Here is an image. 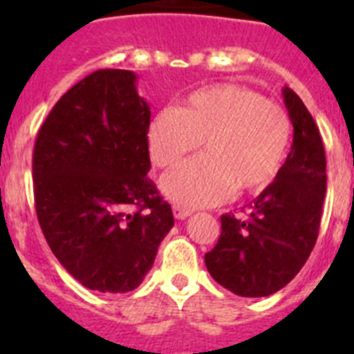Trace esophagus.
<instances>
[{"mask_svg": "<svg viewBox=\"0 0 354 354\" xmlns=\"http://www.w3.org/2000/svg\"><path fill=\"white\" fill-rule=\"evenodd\" d=\"M192 212H193L192 209L184 207V205L180 204H174V214L177 220H186L187 216H192Z\"/></svg>", "mask_w": 354, "mask_h": 354, "instance_id": "1", "label": "esophagus"}]
</instances>
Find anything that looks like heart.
<instances>
[{
    "label": "heart",
    "instance_id": "b5f03b06",
    "mask_svg": "<svg viewBox=\"0 0 354 354\" xmlns=\"http://www.w3.org/2000/svg\"><path fill=\"white\" fill-rule=\"evenodd\" d=\"M292 126L282 106L239 84H216L187 95L183 108H165L147 129L152 161L179 165L204 142V156L161 180L162 193L184 207L216 205L234 192L255 195L277 179Z\"/></svg>",
    "mask_w": 354,
    "mask_h": 354
}]
</instances>
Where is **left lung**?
<instances>
[{"instance_id":"obj_1","label":"left lung","mask_w":354,"mask_h":354,"mask_svg":"<svg viewBox=\"0 0 354 354\" xmlns=\"http://www.w3.org/2000/svg\"><path fill=\"white\" fill-rule=\"evenodd\" d=\"M294 136L282 170L248 205L246 218L221 216V234L205 266L216 282L243 298H262L286 287L310 257L317 241L326 156L306 106L282 90Z\"/></svg>"}]
</instances>
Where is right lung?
Returning a JSON list of instances; mask_svg holds the SVG:
<instances>
[{
    "label": "right lung",
    "instance_id": "add662e5",
    "mask_svg": "<svg viewBox=\"0 0 354 354\" xmlns=\"http://www.w3.org/2000/svg\"><path fill=\"white\" fill-rule=\"evenodd\" d=\"M150 108L136 74L101 68L60 97L33 149V192L44 237L81 286L129 292L174 227L149 179Z\"/></svg>",
    "mask_w": 354,
    "mask_h": 354
}]
</instances>
